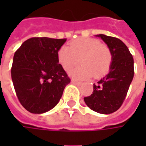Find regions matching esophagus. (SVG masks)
Returning a JSON list of instances; mask_svg holds the SVG:
<instances>
[{
  "label": "esophagus",
  "instance_id": "34e87169",
  "mask_svg": "<svg viewBox=\"0 0 146 146\" xmlns=\"http://www.w3.org/2000/svg\"><path fill=\"white\" fill-rule=\"evenodd\" d=\"M71 83H72V84H80V82L76 81V80H71Z\"/></svg>",
  "mask_w": 146,
  "mask_h": 146
}]
</instances>
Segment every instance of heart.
<instances>
[{
  "instance_id": "b5f03b06",
  "label": "heart",
  "mask_w": 146,
  "mask_h": 146,
  "mask_svg": "<svg viewBox=\"0 0 146 146\" xmlns=\"http://www.w3.org/2000/svg\"><path fill=\"white\" fill-rule=\"evenodd\" d=\"M58 60L66 70H70L80 63L82 65L71 72L72 76L88 79L93 76L101 78L108 73L112 63L111 50L105 44L94 38H79L58 51Z\"/></svg>"
}]
</instances>
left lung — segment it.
<instances>
[{"label": "left lung", "instance_id": "8db88e82", "mask_svg": "<svg viewBox=\"0 0 146 146\" xmlns=\"http://www.w3.org/2000/svg\"><path fill=\"white\" fill-rule=\"evenodd\" d=\"M111 50L112 63L109 73L93 84V93L84 98L91 110L108 115L120 108L134 76V61L126 44L116 37L99 34Z\"/></svg>", "mask_w": 146, "mask_h": 146}]
</instances>
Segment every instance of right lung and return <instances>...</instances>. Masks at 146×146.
<instances>
[{"label":"right lung","instance_id":"add662e5","mask_svg":"<svg viewBox=\"0 0 146 146\" xmlns=\"http://www.w3.org/2000/svg\"><path fill=\"white\" fill-rule=\"evenodd\" d=\"M66 39L32 37L14 55L11 78L21 105L33 114H42L58 103L70 82L58 60Z\"/></svg>","mask_w":146,"mask_h":146}]
</instances>
